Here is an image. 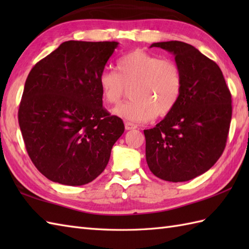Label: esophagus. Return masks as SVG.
<instances>
[{"label":"esophagus","instance_id":"obj_1","mask_svg":"<svg viewBox=\"0 0 249 249\" xmlns=\"http://www.w3.org/2000/svg\"><path fill=\"white\" fill-rule=\"evenodd\" d=\"M138 126H137L136 124L131 123V122H126L125 123V129L126 130H131V129H136Z\"/></svg>","mask_w":249,"mask_h":249}]
</instances>
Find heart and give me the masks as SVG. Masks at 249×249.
I'll list each match as a JSON object with an SVG mask.
<instances>
[{"label":"heart","instance_id":"b5f03b06","mask_svg":"<svg viewBox=\"0 0 249 249\" xmlns=\"http://www.w3.org/2000/svg\"><path fill=\"white\" fill-rule=\"evenodd\" d=\"M118 72L105 70L98 84L108 104H118L130 88L131 99L113 109V113L131 122H146L168 114L182 91V71L176 62L160 60L137 49L116 63Z\"/></svg>","mask_w":249,"mask_h":249}]
</instances>
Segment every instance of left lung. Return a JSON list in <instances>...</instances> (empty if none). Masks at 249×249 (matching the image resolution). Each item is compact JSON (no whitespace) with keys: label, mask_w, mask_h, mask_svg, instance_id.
Segmentation results:
<instances>
[{"label":"left lung","mask_w":249,"mask_h":249,"mask_svg":"<svg viewBox=\"0 0 249 249\" xmlns=\"http://www.w3.org/2000/svg\"><path fill=\"white\" fill-rule=\"evenodd\" d=\"M174 54L182 71L176 106L154 128L145 129V156L152 173L185 182L206 172L226 147L232 115L231 93L219 66L183 41L152 44Z\"/></svg>","instance_id":"obj_1"}]
</instances>
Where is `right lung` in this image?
<instances>
[{"label":"right lung","mask_w":249,"mask_h":249,"mask_svg":"<svg viewBox=\"0 0 249 249\" xmlns=\"http://www.w3.org/2000/svg\"><path fill=\"white\" fill-rule=\"evenodd\" d=\"M116 41L68 40L32 68L18 121L26 152L52 182L80 186L109 161L124 123L103 107L98 78Z\"/></svg>","instance_id":"obj_1"}]
</instances>
